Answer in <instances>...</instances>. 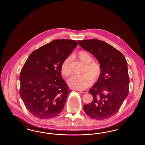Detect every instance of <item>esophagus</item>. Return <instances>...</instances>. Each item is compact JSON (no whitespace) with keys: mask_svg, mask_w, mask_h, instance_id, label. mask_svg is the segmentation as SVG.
Returning a JSON list of instances; mask_svg holds the SVG:
<instances>
[{"mask_svg":"<svg viewBox=\"0 0 145 145\" xmlns=\"http://www.w3.org/2000/svg\"><path fill=\"white\" fill-rule=\"evenodd\" d=\"M79 92L82 93H86L88 92V91L87 90H79Z\"/></svg>","mask_w":145,"mask_h":145,"instance_id":"34e87169","label":"esophagus"}]
</instances>
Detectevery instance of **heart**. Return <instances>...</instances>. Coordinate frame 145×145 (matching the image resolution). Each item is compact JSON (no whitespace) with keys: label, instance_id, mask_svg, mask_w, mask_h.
I'll list each match as a JSON object with an SVG mask.
<instances>
[{"label":"heart","instance_id":"obj_1","mask_svg":"<svg viewBox=\"0 0 145 145\" xmlns=\"http://www.w3.org/2000/svg\"><path fill=\"white\" fill-rule=\"evenodd\" d=\"M76 55L80 60L86 64V67L83 72L84 74L71 76L68 80V84L72 88L82 90L89 86L93 79H96L98 78L101 72V66L98 62H92L93 60L92 56L85 51L79 52ZM61 72L65 78L71 74L69 57L66 58L62 62Z\"/></svg>","mask_w":145,"mask_h":145}]
</instances>
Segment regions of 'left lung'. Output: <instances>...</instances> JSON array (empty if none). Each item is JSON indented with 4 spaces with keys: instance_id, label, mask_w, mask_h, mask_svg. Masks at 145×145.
<instances>
[{
    "instance_id": "obj_1",
    "label": "left lung",
    "mask_w": 145,
    "mask_h": 145,
    "mask_svg": "<svg viewBox=\"0 0 145 145\" xmlns=\"http://www.w3.org/2000/svg\"><path fill=\"white\" fill-rule=\"evenodd\" d=\"M78 42L96 58L101 66L96 83L89 90L93 101L84 105V110L93 119L110 118L119 110L128 95L127 62L120 51L103 41L91 39Z\"/></svg>"
}]
</instances>
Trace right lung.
I'll return each instance as SVG.
<instances>
[{
  "label": "right lung",
  "mask_w": 145,
  "mask_h": 145,
  "mask_svg": "<svg viewBox=\"0 0 145 145\" xmlns=\"http://www.w3.org/2000/svg\"><path fill=\"white\" fill-rule=\"evenodd\" d=\"M78 43L55 40L33 52L22 69L20 96L35 117H55L63 109L70 90L61 73V65Z\"/></svg>",
  "instance_id": "add662e5"
}]
</instances>
